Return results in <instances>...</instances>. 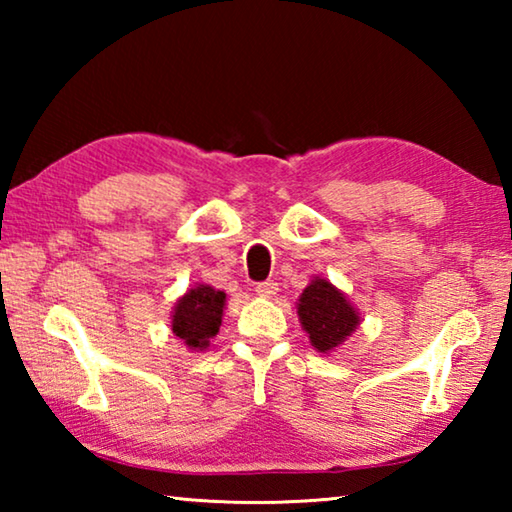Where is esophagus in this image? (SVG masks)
Here are the masks:
<instances>
[{
    "label": "esophagus",
    "instance_id": "esophagus-1",
    "mask_svg": "<svg viewBox=\"0 0 512 512\" xmlns=\"http://www.w3.org/2000/svg\"><path fill=\"white\" fill-rule=\"evenodd\" d=\"M255 291H257V296H262V298H273L275 293H277V282H273V280L259 282L257 287H255Z\"/></svg>",
    "mask_w": 512,
    "mask_h": 512
}]
</instances>
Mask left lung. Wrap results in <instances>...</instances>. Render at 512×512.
Segmentation results:
<instances>
[{"label": "left lung", "mask_w": 512, "mask_h": 512, "mask_svg": "<svg viewBox=\"0 0 512 512\" xmlns=\"http://www.w3.org/2000/svg\"><path fill=\"white\" fill-rule=\"evenodd\" d=\"M300 325L320 354H332L357 332L359 309L325 277H314L296 302Z\"/></svg>", "instance_id": "1"}]
</instances>
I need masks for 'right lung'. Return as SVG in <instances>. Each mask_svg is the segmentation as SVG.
Masks as SVG:
<instances>
[{
	"instance_id": "add662e5",
	"label": "right lung",
	"mask_w": 512,
	"mask_h": 512,
	"mask_svg": "<svg viewBox=\"0 0 512 512\" xmlns=\"http://www.w3.org/2000/svg\"><path fill=\"white\" fill-rule=\"evenodd\" d=\"M225 309V293L210 284H194L176 300L171 311V332L192 352L210 348V341L219 334Z\"/></svg>"
}]
</instances>
